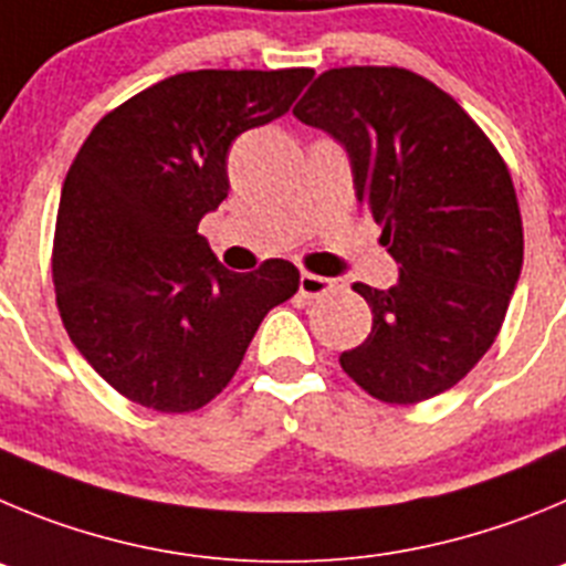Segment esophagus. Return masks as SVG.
I'll list each match as a JSON object with an SVG mask.
<instances>
[{"instance_id":"34e87169","label":"esophagus","mask_w":566,"mask_h":566,"mask_svg":"<svg viewBox=\"0 0 566 566\" xmlns=\"http://www.w3.org/2000/svg\"><path fill=\"white\" fill-rule=\"evenodd\" d=\"M338 287V279H327V276H315V273H302L298 279V293L304 298H318V295H327Z\"/></svg>"}]
</instances>
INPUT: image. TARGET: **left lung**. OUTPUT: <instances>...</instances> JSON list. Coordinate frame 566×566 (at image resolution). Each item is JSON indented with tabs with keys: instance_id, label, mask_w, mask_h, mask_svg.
<instances>
[{
	"instance_id": "obj_1",
	"label": "left lung",
	"mask_w": 566,
	"mask_h": 566,
	"mask_svg": "<svg viewBox=\"0 0 566 566\" xmlns=\"http://www.w3.org/2000/svg\"><path fill=\"white\" fill-rule=\"evenodd\" d=\"M293 115L344 146L355 197L400 264L395 287L353 284L371 333L340 369L384 403L451 389L496 340L522 273L505 160L451 95L403 67L327 70Z\"/></svg>"
}]
</instances>
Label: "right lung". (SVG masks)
<instances>
[{"instance_id": "obj_1", "label": "right lung", "mask_w": 566, "mask_h": 566, "mask_svg": "<svg viewBox=\"0 0 566 566\" xmlns=\"http://www.w3.org/2000/svg\"><path fill=\"white\" fill-rule=\"evenodd\" d=\"M313 70H195L95 124L61 188L55 304L101 378L146 409L182 415L220 395L259 324L298 290L268 259L217 262L197 226L228 197V151L290 109Z\"/></svg>"}]
</instances>
